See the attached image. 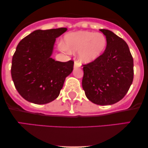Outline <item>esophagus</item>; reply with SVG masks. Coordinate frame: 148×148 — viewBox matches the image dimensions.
Here are the masks:
<instances>
[{
  "label": "esophagus",
  "mask_w": 148,
  "mask_h": 148,
  "mask_svg": "<svg viewBox=\"0 0 148 148\" xmlns=\"http://www.w3.org/2000/svg\"><path fill=\"white\" fill-rule=\"evenodd\" d=\"M74 68L80 67H81V64H80L78 61H75V62H74Z\"/></svg>",
  "instance_id": "1"
}]
</instances>
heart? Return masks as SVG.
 Returning <instances> with one entry per match:
<instances>
[{
    "mask_svg": "<svg viewBox=\"0 0 148 148\" xmlns=\"http://www.w3.org/2000/svg\"><path fill=\"white\" fill-rule=\"evenodd\" d=\"M106 45L107 38L103 33L76 31L64 36V45L60 44V48L65 51H79L81 62L89 63L102 55Z\"/></svg>",
    "mask_w": 148,
    "mask_h": 148,
    "instance_id": "b5f03b06",
    "label": "heart"
}]
</instances>
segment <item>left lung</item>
I'll return each instance as SVG.
<instances>
[{
    "mask_svg": "<svg viewBox=\"0 0 148 148\" xmlns=\"http://www.w3.org/2000/svg\"><path fill=\"white\" fill-rule=\"evenodd\" d=\"M107 38L106 50L84 66L83 89L90 101L106 106L121 100L134 79V60L125 40L111 30L100 29Z\"/></svg>",
    "mask_w": 148,
    "mask_h": 148,
    "instance_id": "left-lung-1",
    "label": "left lung"
}]
</instances>
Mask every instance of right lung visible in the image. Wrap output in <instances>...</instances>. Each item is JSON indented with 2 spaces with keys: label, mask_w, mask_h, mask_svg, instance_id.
I'll use <instances>...</instances> for the list:
<instances>
[{
  "label": "right lung",
  "mask_w": 148,
  "mask_h": 148,
  "mask_svg": "<svg viewBox=\"0 0 148 148\" xmlns=\"http://www.w3.org/2000/svg\"><path fill=\"white\" fill-rule=\"evenodd\" d=\"M67 30H37L18 44L12 61V78L20 95L29 102L45 104L53 101L72 73V60L62 62L51 57L56 39Z\"/></svg>",
  "instance_id": "1"
}]
</instances>
